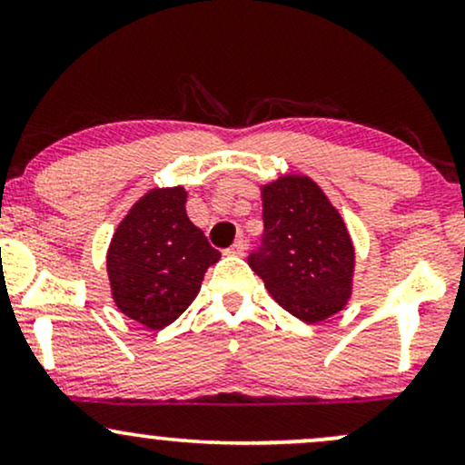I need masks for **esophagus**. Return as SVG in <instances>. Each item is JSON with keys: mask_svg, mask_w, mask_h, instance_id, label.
I'll list each match as a JSON object with an SVG mask.
<instances>
[{"mask_svg": "<svg viewBox=\"0 0 465 465\" xmlns=\"http://www.w3.org/2000/svg\"><path fill=\"white\" fill-rule=\"evenodd\" d=\"M244 251H247V240L238 238L236 242H233L232 247L227 249V253H229V255H244Z\"/></svg>", "mask_w": 465, "mask_h": 465, "instance_id": "1", "label": "esophagus"}]
</instances>
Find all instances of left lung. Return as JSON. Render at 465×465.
I'll use <instances>...</instances> for the list:
<instances>
[{"label":"left lung","instance_id":"obj_1","mask_svg":"<svg viewBox=\"0 0 465 465\" xmlns=\"http://www.w3.org/2000/svg\"><path fill=\"white\" fill-rule=\"evenodd\" d=\"M264 236L249 266L284 311L306 323L348 303L354 244L343 218L311 177L286 174L262 188Z\"/></svg>","mask_w":465,"mask_h":465}]
</instances>
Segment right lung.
Listing matches in <instances>:
<instances>
[{"label":"right lung","mask_w":465,"mask_h":465,"mask_svg":"<svg viewBox=\"0 0 465 465\" xmlns=\"http://www.w3.org/2000/svg\"><path fill=\"white\" fill-rule=\"evenodd\" d=\"M188 192L154 188L115 229L106 251L115 306L133 322L162 330L199 295L205 271L221 251L185 214Z\"/></svg>","instance_id":"add662e5"}]
</instances>
